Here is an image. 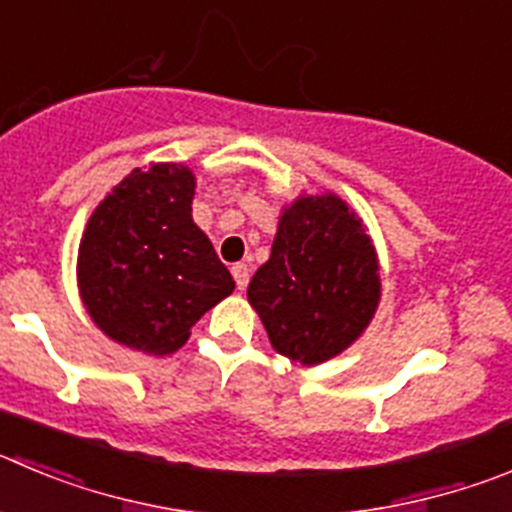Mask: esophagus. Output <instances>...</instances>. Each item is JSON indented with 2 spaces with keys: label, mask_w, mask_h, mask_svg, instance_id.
Returning a JSON list of instances; mask_svg holds the SVG:
<instances>
[{
  "label": "esophagus",
  "mask_w": 512,
  "mask_h": 512,
  "mask_svg": "<svg viewBox=\"0 0 512 512\" xmlns=\"http://www.w3.org/2000/svg\"><path fill=\"white\" fill-rule=\"evenodd\" d=\"M232 278H234V283H237V288L245 290L247 283H250V267H247L245 262H237V265H232Z\"/></svg>",
  "instance_id": "34e87169"
}]
</instances>
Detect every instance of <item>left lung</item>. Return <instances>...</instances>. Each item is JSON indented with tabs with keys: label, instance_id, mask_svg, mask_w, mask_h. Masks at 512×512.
<instances>
[{
	"label": "left lung",
	"instance_id": "obj_1",
	"mask_svg": "<svg viewBox=\"0 0 512 512\" xmlns=\"http://www.w3.org/2000/svg\"><path fill=\"white\" fill-rule=\"evenodd\" d=\"M247 300L280 356L326 364L364 336L381 300L379 255L338 194H300L280 209L270 260Z\"/></svg>",
	"mask_w": 512,
	"mask_h": 512
}]
</instances>
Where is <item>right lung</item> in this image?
I'll use <instances>...</instances> for the list:
<instances>
[{"mask_svg": "<svg viewBox=\"0 0 512 512\" xmlns=\"http://www.w3.org/2000/svg\"><path fill=\"white\" fill-rule=\"evenodd\" d=\"M197 176L151 164L123 176L90 214L78 247V290L90 321L146 356L176 353L191 326L232 295L234 280L194 224Z\"/></svg>", "mask_w": 512, "mask_h": 512, "instance_id": "obj_1", "label": "right lung"}]
</instances>
